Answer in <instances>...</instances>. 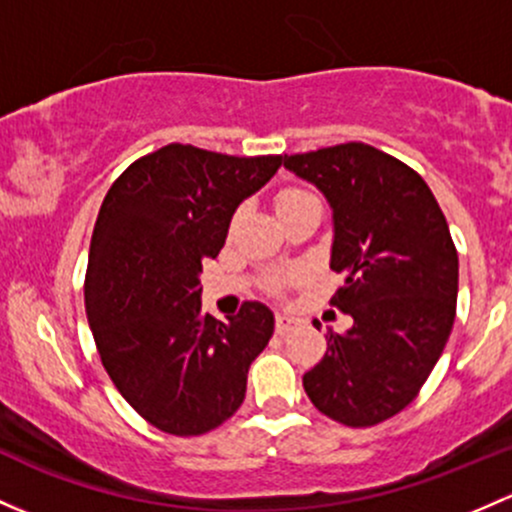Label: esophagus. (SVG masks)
Segmentation results:
<instances>
[{
    "mask_svg": "<svg viewBox=\"0 0 512 512\" xmlns=\"http://www.w3.org/2000/svg\"><path fill=\"white\" fill-rule=\"evenodd\" d=\"M297 326V319L289 314H277V333H287Z\"/></svg>",
    "mask_w": 512,
    "mask_h": 512,
    "instance_id": "obj_1",
    "label": "esophagus"
}]
</instances>
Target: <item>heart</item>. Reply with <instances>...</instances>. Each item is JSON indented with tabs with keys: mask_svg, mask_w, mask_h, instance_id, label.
Returning a JSON list of instances; mask_svg holds the SVG:
<instances>
[{
	"mask_svg": "<svg viewBox=\"0 0 512 512\" xmlns=\"http://www.w3.org/2000/svg\"><path fill=\"white\" fill-rule=\"evenodd\" d=\"M304 198H311L309 191H301V188H287V191H282L277 196V213L284 211V208L294 206V203L304 201Z\"/></svg>",
	"mask_w": 512,
	"mask_h": 512,
	"instance_id": "1",
	"label": "heart"
}]
</instances>
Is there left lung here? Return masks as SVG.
Segmentation results:
<instances>
[{
  "label": "left lung",
  "mask_w": 512,
  "mask_h": 512,
  "mask_svg": "<svg viewBox=\"0 0 512 512\" xmlns=\"http://www.w3.org/2000/svg\"><path fill=\"white\" fill-rule=\"evenodd\" d=\"M284 166L331 206V270L343 274L331 304L353 319L326 333L304 390L326 417L373 427L410 405L449 341L459 294L449 225L422 176L370 144L284 154Z\"/></svg>",
  "instance_id": "obj_1"
}]
</instances>
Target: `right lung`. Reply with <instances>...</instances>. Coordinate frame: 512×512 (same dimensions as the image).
Here are the masks:
<instances>
[{
  "mask_svg": "<svg viewBox=\"0 0 512 512\" xmlns=\"http://www.w3.org/2000/svg\"><path fill=\"white\" fill-rule=\"evenodd\" d=\"M279 166L282 157L166 144L129 164L102 201L85 274L88 324L120 395L161 432L206 434L245 400L274 314L262 301L228 321L203 314L201 272L240 203Z\"/></svg>",
  "mask_w": 512,
  "mask_h": 512,
  "instance_id": "right-lung-1",
  "label": "right lung"
}]
</instances>
